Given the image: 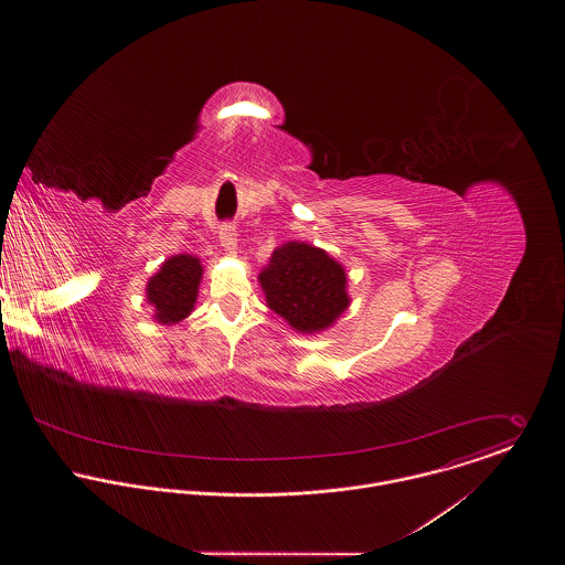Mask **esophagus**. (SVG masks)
Segmentation results:
<instances>
[{
    "label": "esophagus",
    "mask_w": 565,
    "mask_h": 565,
    "mask_svg": "<svg viewBox=\"0 0 565 565\" xmlns=\"http://www.w3.org/2000/svg\"><path fill=\"white\" fill-rule=\"evenodd\" d=\"M220 242L224 245V249L228 254H235L237 252V228L233 224H222L220 226Z\"/></svg>",
    "instance_id": "1"
}]
</instances>
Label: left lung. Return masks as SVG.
Segmentation results:
<instances>
[{"instance_id":"obj_1","label":"left lung","mask_w":565,"mask_h":565,"mask_svg":"<svg viewBox=\"0 0 565 565\" xmlns=\"http://www.w3.org/2000/svg\"><path fill=\"white\" fill-rule=\"evenodd\" d=\"M267 307L300 332H318L350 305L345 271L323 249L291 242L274 249L258 276Z\"/></svg>"}]
</instances>
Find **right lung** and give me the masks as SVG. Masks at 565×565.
<instances>
[{
	"label": "right lung",
	"instance_id": "right-lung-1",
	"mask_svg": "<svg viewBox=\"0 0 565 565\" xmlns=\"http://www.w3.org/2000/svg\"><path fill=\"white\" fill-rule=\"evenodd\" d=\"M202 265L195 256L178 254L162 263L161 271L148 282V300L157 309V320L175 323L184 320L198 298Z\"/></svg>",
	"mask_w": 565,
	"mask_h": 565
}]
</instances>
